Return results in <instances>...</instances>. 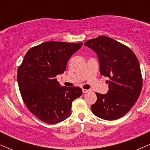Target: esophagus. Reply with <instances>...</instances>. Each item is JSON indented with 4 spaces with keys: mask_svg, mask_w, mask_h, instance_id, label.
I'll return each mask as SVG.
<instances>
[{
    "mask_svg": "<svg viewBox=\"0 0 150 150\" xmlns=\"http://www.w3.org/2000/svg\"><path fill=\"white\" fill-rule=\"evenodd\" d=\"M89 92V89H82V92H83V94H85V93H87V92Z\"/></svg>",
    "mask_w": 150,
    "mask_h": 150,
    "instance_id": "esophagus-1",
    "label": "esophagus"
}]
</instances>
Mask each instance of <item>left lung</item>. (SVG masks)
Wrapping results in <instances>:
<instances>
[{
    "label": "left lung",
    "mask_w": 150,
    "mask_h": 150,
    "mask_svg": "<svg viewBox=\"0 0 150 150\" xmlns=\"http://www.w3.org/2000/svg\"><path fill=\"white\" fill-rule=\"evenodd\" d=\"M84 45L97 53L100 74L109 79L106 81L108 92H96L97 99L91 106L92 113L104 120L118 119L131 109L142 90L138 60L130 48L106 36L90 39Z\"/></svg>",
    "instance_id": "left-lung-1"
}]
</instances>
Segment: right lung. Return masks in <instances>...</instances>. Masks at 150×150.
<instances>
[{
    "label": "right lung",
    "mask_w": 150,
    "mask_h": 150,
    "mask_svg": "<svg viewBox=\"0 0 150 150\" xmlns=\"http://www.w3.org/2000/svg\"><path fill=\"white\" fill-rule=\"evenodd\" d=\"M82 43L47 42L27 51L17 74L22 100L39 120L55 124L71 115L72 102L82 94L79 87H61L56 75Z\"/></svg>",
    "instance_id": "right-lung-1"
}]
</instances>
